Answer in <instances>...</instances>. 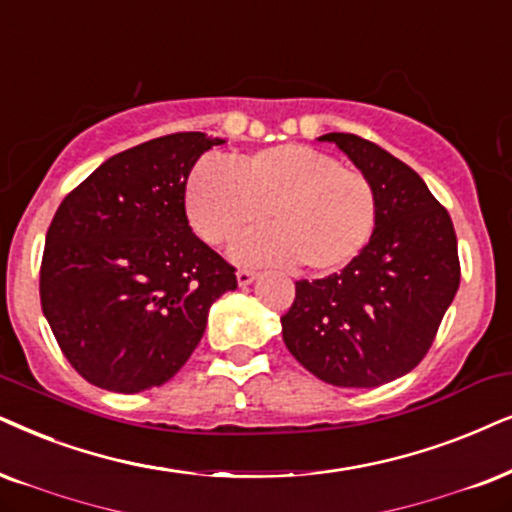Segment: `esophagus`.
<instances>
[{"mask_svg": "<svg viewBox=\"0 0 512 512\" xmlns=\"http://www.w3.org/2000/svg\"><path fill=\"white\" fill-rule=\"evenodd\" d=\"M236 278H238V286H250V283L257 278V271H252V269H238V271H236Z\"/></svg>", "mask_w": 512, "mask_h": 512, "instance_id": "1", "label": "esophagus"}]
</instances>
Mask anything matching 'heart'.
Segmentation results:
<instances>
[{
	"instance_id": "b5f03b06",
	"label": "heart",
	"mask_w": 512,
	"mask_h": 512,
	"mask_svg": "<svg viewBox=\"0 0 512 512\" xmlns=\"http://www.w3.org/2000/svg\"><path fill=\"white\" fill-rule=\"evenodd\" d=\"M184 208L198 236L212 245L234 241L267 215L271 226L234 245L236 260H302L312 274H331L357 260L378 222L371 179L300 144L262 148L234 167L200 160L186 181Z\"/></svg>"
}]
</instances>
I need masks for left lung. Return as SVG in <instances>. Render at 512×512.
Returning <instances> with one entry per match:
<instances>
[{"label":"left lung","instance_id":"1","mask_svg":"<svg viewBox=\"0 0 512 512\" xmlns=\"http://www.w3.org/2000/svg\"><path fill=\"white\" fill-rule=\"evenodd\" d=\"M331 141L371 179L378 222L340 274L295 283L281 316L290 354L323 383L378 387L420 364L461 283L456 231L425 181L357 134Z\"/></svg>","mask_w":512,"mask_h":512}]
</instances>
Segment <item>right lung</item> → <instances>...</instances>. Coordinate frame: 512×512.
<instances>
[{
    "instance_id": "add662e5",
    "label": "right lung",
    "mask_w": 512,
    "mask_h": 512,
    "mask_svg": "<svg viewBox=\"0 0 512 512\" xmlns=\"http://www.w3.org/2000/svg\"><path fill=\"white\" fill-rule=\"evenodd\" d=\"M224 144L167 134L96 167L58 205L44 241L42 312L70 366L101 390L167 383L191 357L236 274L193 234L184 208L196 160Z\"/></svg>"
}]
</instances>
